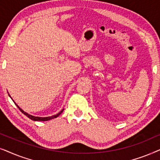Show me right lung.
<instances>
[{
    "label": "right lung",
    "instance_id": "add662e5",
    "mask_svg": "<svg viewBox=\"0 0 160 160\" xmlns=\"http://www.w3.org/2000/svg\"><path fill=\"white\" fill-rule=\"evenodd\" d=\"M10 96V95H9ZM15 103V102H14ZM16 104V103H15ZM16 106L18 107V108L19 109V110H20V111L22 113H24V114H25V116H27V117L29 118V119H32V120H33V121H48V120H50V119H54V118H57L58 117H59V115L60 114H61V113H62V111H63V110H64V109H62V111H60V112H59L58 113H57V114H55V115H54V116H52V117H34V116H32V115H30V114H28V113H26V112H25V111H24L22 109H21L20 108H19V107L17 106V105L16 104Z\"/></svg>",
    "mask_w": 160,
    "mask_h": 160
}]
</instances>
